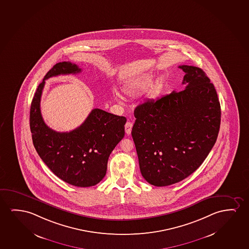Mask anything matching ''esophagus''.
<instances>
[{"mask_svg": "<svg viewBox=\"0 0 249 249\" xmlns=\"http://www.w3.org/2000/svg\"><path fill=\"white\" fill-rule=\"evenodd\" d=\"M132 126H133V123L128 121V122H126V124H125L124 129H125V133H126L127 135H130V134L131 133Z\"/></svg>", "mask_w": 249, "mask_h": 249, "instance_id": "esophagus-1", "label": "esophagus"}]
</instances>
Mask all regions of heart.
Instances as JSON below:
<instances>
[{
  "instance_id": "heart-1",
  "label": "heart",
  "mask_w": 249,
  "mask_h": 249,
  "mask_svg": "<svg viewBox=\"0 0 249 249\" xmlns=\"http://www.w3.org/2000/svg\"><path fill=\"white\" fill-rule=\"evenodd\" d=\"M166 86L167 81L165 77H160L156 79V74L148 71L128 81L123 86L122 90L127 96L134 97L143 94L150 88L148 96L151 99H156L163 94Z\"/></svg>"
}]
</instances>
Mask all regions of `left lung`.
Listing matches in <instances>:
<instances>
[{
  "label": "left lung",
  "instance_id": "1",
  "mask_svg": "<svg viewBox=\"0 0 249 249\" xmlns=\"http://www.w3.org/2000/svg\"><path fill=\"white\" fill-rule=\"evenodd\" d=\"M185 89L137 106L131 135L141 173L152 185L180 182L196 171L217 141L220 103L202 69L179 66Z\"/></svg>",
  "mask_w": 249,
  "mask_h": 249
}]
</instances>
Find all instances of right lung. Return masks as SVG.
<instances>
[{
  "instance_id": "right-lung-1",
  "label": "right lung",
  "mask_w": 249,
  "mask_h": 249,
  "mask_svg": "<svg viewBox=\"0 0 249 249\" xmlns=\"http://www.w3.org/2000/svg\"><path fill=\"white\" fill-rule=\"evenodd\" d=\"M80 71L70 61L55 64L48 71L32 99L30 128L36 150L53 173L71 185L85 188L97 184L105 177L109 155L124 137L126 119L95 108L70 132H57L46 124L40 109L45 80Z\"/></svg>"
}]
</instances>
